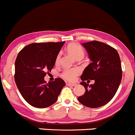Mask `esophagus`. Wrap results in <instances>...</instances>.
Masks as SVG:
<instances>
[{
	"label": "esophagus",
	"mask_w": 135,
	"mask_h": 135,
	"mask_svg": "<svg viewBox=\"0 0 135 135\" xmlns=\"http://www.w3.org/2000/svg\"><path fill=\"white\" fill-rule=\"evenodd\" d=\"M67 85L68 86H76L77 85V84L76 83H68Z\"/></svg>",
	"instance_id": "1"
}]
</instances>
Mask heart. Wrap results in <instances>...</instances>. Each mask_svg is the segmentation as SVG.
Here are the masks:
<instances>
[{
	"label": "heart",
	"instance_id": "1",
	"mask_svg": "<svg viewBox=\"0 0 135 135\" xmlns=\"http://www.w3.org/2000/svg\"><path fill=\"white\" fill-rule=\"evenodd\" d=\"M67 50L69 54H71L74 58L76 59L79 57H83L84 52L81 47L78 44L73 43L68 45ZM61 59V54H59L57 55L56 59H55V63L58 64ZM80 73V70L77 68H71V69H66L63 71L62 73V76L64 79L68 81H74L76 79V76Z\"/></svg>",
	"mask_w": 135,
	"mask_h": 135
}]
</instances>
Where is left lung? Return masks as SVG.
I'll return each mask as SVG.
<instances>
[{
  "instance_id": "obj_1",
  "label": "left lung",
  "mask_w": 135,
  "mask_h": 135,
  "mask_svg": "<svg viewBox=\"0 0 135 135\" xmlns=\"http://www.w3.org/2000/svg\"><path fill=\"white\" fill-rule=\"evenodd\" d=\"M81 45L86 49L91 63L81 76L80 84L85 87V93L78 99L86 107L97 108L111 100L119 86L121 59L115 49L103 42L92 41ZM88 79L94 80V84H87Z\"/></svg>"
}]
</instances>
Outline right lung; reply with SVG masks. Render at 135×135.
<instances>
[{"label":"right lung","instance_id":"1","mask_svg":"<svg viewBox=\"0 0 135 135\" xmlns=\"http://www.w3.org/2000/svg\"><path fill=\"white\" fill-rule=\"evenodd\" d=\"M64 43H33L24 47L17 55L15 82L24 99L33 107L45 108L52 105L66 86L61 78L48 83L44 80L47 72L54 66Z\"/></svg>","mask_w":135,"mask_h":135}]
</instances>
